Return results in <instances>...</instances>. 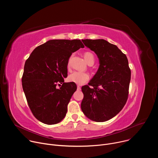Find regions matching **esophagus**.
I'll list each match as a JSON object with an SVG mask.
<instances>
[{
	"mask_svg": "<svg viewBox=\"0 0 158 158\" xmlns=\"http://www.w3.org/2000/svg\"><path fill=\"white\" fill-rule=\"evenodd\" d=\"M77 89L78 91H80V90L81 89V87L79 85H77Z\"/></svg>",
	"mask_w": 158,
	"mask_h": 158,
	"instance_id": "34e87169",
	"label": "esophagus"
}]
</instances>
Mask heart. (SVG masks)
<instances>
[{
    "instance_id": "obj_1",
    "label": "heart",
    "mask_w": 158,
    "mask_h": 158,
    "mask_svg": "<svg viewBox=\"0 0 158 158\" xmlns=\"http://www.w3.org/2000/svg\"><path fill=\"white\" fill-rule=\"evenodd\" d=\"M85 61L88 64H93L94 62V56L93 53L90 52H86L84 55ZM70 65V62H68V66ZM89 79V75L87 73L75 71L71 73L68 77V81L69 82L79 84L82 85L85 84Z\"/></svg>"
}]
</instances>
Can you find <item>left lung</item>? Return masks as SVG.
Segmentation results:
<instances>
[{"label": "left lung", "mask_w": 158, "mask_h": 158, "mask_svg": "<svg viewBox=\"0 0 158 158\" xmlns=\"http://www.w3.org/2000/svg\"><path fill=\"white\" fill-rule=\"evenodd\" d=\"M82 41L97 54L100 65L89 85L82 87L81 109L89 119L104 122L116 116L127 102L131 81L128 60L116 45L106 40Z\"/></svg>", "instance_id": "obj_1"}]
</instances>
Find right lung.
I'll return each mask as SVG.
<instances>
[{
	"mask_svg": "<svg viewBox=\"0 0 158 158\" xmlns=\"http://www.w3.org/2000/svg\"><path fill=\"white\" fill-rule=\"evenodd\" d=\"M84 48L79 39L50 40L37 47L26 60L22 88L32 113L39 121L56 124L65 116L77 89L75 83L64 82L67 64L73 52Z\"/></svg>",
	"mask_w": 158,
	"mask_h": 158,
	"instance_id": "right-lung-1",
	"label": "right lung"
}]
</instances>
